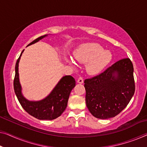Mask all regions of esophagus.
Here are the masks:
<instances>
[{
    "label": "esophagus",
    "instance_id": "obj_1",
    "mask_svg": "<svg viewBox=\"0 0 147 147\" xmlns=\"http://www.w3.org/2000/svg\"><path fill=\"white\" fill-rule=\"evenodd\" d=\"M77 82L79 83V84H82L84 82V80H83L82 77H79L77 80Z\"/></svg>",
    "mask_w": 147,
    "mask_h": 147
}]
</instances>
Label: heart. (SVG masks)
I'll list each match as a JSON object with an SVG mask.
<instances>
[{
	"label": "heart",
	"instance_id": "obj_1",
	"mask_svg": "<svg viewBox=\"0 0 147 147\" xmlns=\"http://www.w3.org/2000/svg\"><path fill=\"white\" fill-rule=\"evenodd\" d=\"M76 62L86 65V71L90 75L100 73L110 62L111 53L104 50L101 45L96 43H87L80 45L74 52ZM67 62L73 67L76 65L73 60L66 59Z\"/></svg>",
	"mask_w": 147,
	"mask_h": 147
}]
</instances>
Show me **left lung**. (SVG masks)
I'll use <instances>...</instances> for the list:
<instances>
[{
	"instance_id": "obj_1",
	"label": "left lung",
	"mask_w": 147,
	"mask_h": 147,
	"mask_svg": "<svg viewBox=\"0 0 147 147\" xmlns=\"http://www.w3.org/2000/svg\"><path fill=\"white\" fill-rule=\"evenodd\" d=\"M133 71L129 59H123L104 73L84 80L86 104L92 115L106 119L125 108L135 93Z\"/></svg>"
}]
</instances>
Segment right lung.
Segmentation results:
<instances>
[{
	"label": "right lung",
	"mask_w": 147,
	"mask_h": 147,
	"mask_svg": "<svg viewBox=\"0 0 147 147\" xmlns=\"http://www.w3.org/2000/svg\"><path fill=\"white\" fill-rule=\"evenodd\" d=\"M48 35L41 36L35 39L29 45L38 42ZM24 50L22 51L15 67V77L14 89L18 100L24 110L33 117L40 120H53L62 114L67 106L70 93L75 86L76 82L73 76L67 75L63 76L50 94L45 98L38 101L29 100L24 96L22 92V86L20 82L18 66L21 56Z\"/></svg>",
	"instance_id": "obj_1"
}]
</instances>
